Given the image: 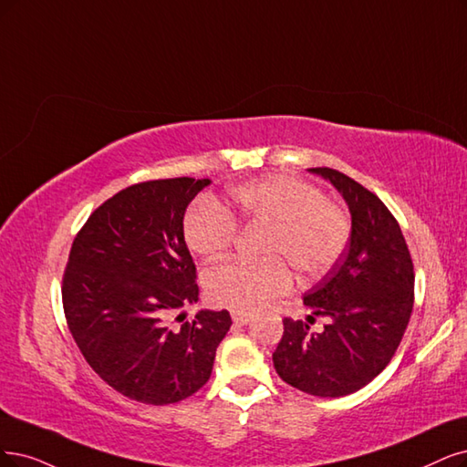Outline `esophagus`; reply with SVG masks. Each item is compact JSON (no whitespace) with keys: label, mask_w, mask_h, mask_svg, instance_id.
Returning a JSON list of instances; mask_svg holds the SVG:
<instances>
[{"label":"esophagus","mask_w":467,"mask_h":467,"mask_svg":"<svg viewBox=\"0 0 467 467\" xmlns=\"http://www.w3.org/2000/svg\"><path fill=\"white\" fill-rule=\"evenodd\" d=\"M231 317L236 325H248L252 321V314H248V312H233Z\"/></svg>","instance_id":"34e87169"}]
</instances>
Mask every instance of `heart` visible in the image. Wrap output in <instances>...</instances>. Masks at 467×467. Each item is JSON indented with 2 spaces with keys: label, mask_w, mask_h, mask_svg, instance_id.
Masks as SVG:
<instances>
[{
  "label": "heart",
  "mask_w": 467,
  "mask_h": 467,
  "mask_svg": "<svg viewBox=\"0 0 467 467\" xmlns=\"http://www.w3.org/2000/svg\"><path fill=\"white\" fill-rule=\"evenodd\" d=\"M236 223L264 227L260 255L248 264L224 260L203 273L205 295L215 306L254 312L290 288L286 264L304 279L329 271L350 240V221L342 207L304 181L275 175L234 188L227 210L210 198L188 207L182 233L188 248L212 257L229 248Z\"/></svg>",
  "instance_id": "b5f03b06"
}]
</instances>
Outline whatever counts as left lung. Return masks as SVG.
Here are the masks:
<instances>
[{
	"instance_id": "left-lung-1",
	"label": "left lung",
	"mask_w": 467,
	"mask_h": 467,
	"mask_svg": "<svg viewBox=\"0 0 467 467\" xmlns=\"http://www.w3.org/2000/svg\"><path fill=\"white\" fill-rule=\"evenodd\" d=\"M309 171L347 200L352 234L340 260L304 296L314 316L327 319L323 331L309 333L307 323L285 317L273 366L290 387L338 399L371 383L399 348L413 307V264L381 200L337 169Z\"/></svg>"
}]
</instances>
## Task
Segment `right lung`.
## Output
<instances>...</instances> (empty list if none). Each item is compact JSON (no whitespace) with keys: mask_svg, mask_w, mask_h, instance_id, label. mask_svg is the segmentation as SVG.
Listing matches in <instances>:
<instances>
[{"mask_svg":"<svg viewBox=\"0 0 467 467\" xmlns=\"http://www.w3.org/2000/svg\"><path fill=\"white\" fill-rule=\"evenodd\" d=\"M210 182L179 177L120 190L84 223L68 254V331L88 366L130 400L165 406L198 392L231 329L227 309H200L192 321L181 314L198 302L182 219Z\"/></svg>","mask_w":467,"mask_h":467,"instance_id":"obj_1","label":"right lung"}]
</instances>
